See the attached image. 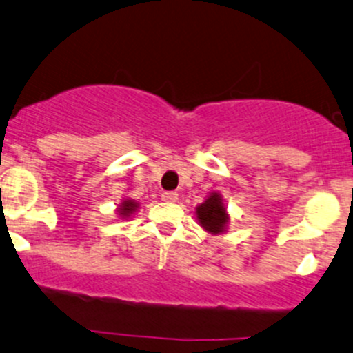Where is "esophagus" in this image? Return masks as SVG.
<instances>
[{"mask_svg": "<svg viewBox=\"0 0 353 353\" xmlns=\"http://www.w3.org/2000/svg\"><path fill=\"white\" fill-rule=\"evenodd\" d=\"M161 199L165 200V202H176V200H178V193L175 190L163 192L161 193Z\"/></svg>", "mask_w": 353, "mask_h": 353, "instance_id": "esophagus-1", "label": "esophagus"}]
</instances>
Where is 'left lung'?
Returning <instances> with one entry per match:
<instances>
[{
  "label": "left lung",
  "instance_id": "8db88e82",
  "mask_svg": "<svg viewBox=\"0 0 353 353\" xmlns=\"http://www.w3.org/2000/svg\"><path fill=\"white\" fill-rule=\"evenodd\" d=\"M196 217H199L203 229L214 234L222 232L227 221H229V217L225 214V208H223L221 202V196L217 193H212L205 202L196 208Z\"/></svg>",
  "mask_w": 353,
  "mask_h": 353
}]
</instances>
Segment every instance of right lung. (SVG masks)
I'll list each match as a JSON object with an SVG mask.
<instances>
[{
    "label": "right lung",
    "mask_w": 353,
    "mask_h": 353,
    "mask_svg": "<svg viewBox=\"0 0 353 353\" xmlns=\"http://www.w3.org/2000/svg\"><path fill=\"white\" fill-rule=\"evenodd\" d=\"M134 207H136V203L134 202H131V200H126V202L123 203V207H121V214L123 215H128V214H131L132 210H134Z\"/></svg>",
    "instance_id": "obj_1"
}]
</instances>
